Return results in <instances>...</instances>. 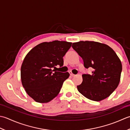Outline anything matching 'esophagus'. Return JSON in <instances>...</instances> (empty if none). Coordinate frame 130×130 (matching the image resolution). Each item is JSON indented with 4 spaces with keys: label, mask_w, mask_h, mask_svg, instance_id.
<instances>
[{
    "label": "esophagus",
    "mask_w": 130,
    "mask_h": 130,
    "mask_svg": "<svg viewBox=\"0 0 130 130\" xmlns=\"http://www.w3.org/2000/svg\"><path fill=\"white\" fill-rule=\"evenodd\" d=\"M70 75H71V76H72V77H73V76H76L75 75H74V74H73V73H72L71 72H70Z\"/></svg>",
    "instance_id": "1"
}]
</instances>
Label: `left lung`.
Masks as SVG:
<instances>
[{
    "instance_id": "1",
    "label": "left lung",
    "mask_w": 130,
    "mask_h": 130,
    "mask_svg": "<svg viewBox=\"0 0 130 130\" xmlns=\"http://www.w3.org/2000/svg\"><path fill=\"white\" fill-rule=\"evenodd\" d=\"M72 47L83 59L84 67L92 69L90 75H82L83 82L77 86L78 91L94 101L107 98L120 83L122 67L117 55L107 45L98 42L81 41Z\"/></svg>"
}]
</instances>
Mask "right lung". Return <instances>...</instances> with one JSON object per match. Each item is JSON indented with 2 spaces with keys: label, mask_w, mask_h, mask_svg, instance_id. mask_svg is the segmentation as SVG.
I'll use <instances>...</instances> for the list:
<instances>
[{
  "label": "right lung",
  "mask_w": 130,
  "mask_h": 130,
  "mask_svg": "<svg viewBox=\"0 0 130 130\" xmlns=\"http://www.w3.org/2000/svg\"><path fill=\"white\" fill-rule=\"evenodd\" d=\"M71 45L72 43L64 41L44 42L26 55L21 68V81L27 94L36 102L51 101L69 77L68 72L63 73L52 69L57 65L63 66V57Z\"/></svg>",
  "instance_id": "obj_1"
}]
</instances>
